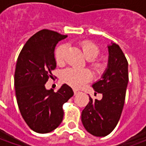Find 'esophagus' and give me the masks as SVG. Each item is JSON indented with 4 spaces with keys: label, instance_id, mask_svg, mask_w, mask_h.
<instances>
[{
    "label": "esophagus",
    "instance_id": "34e87169",
    "mask_svg": "<svg viewBox=\"0 0 146 146\" xmlns=\"http://www.w3.org/2000/svg\"><path fill=\"white\" fill-rule=\"evenodd\" d=\"M73 92H74V95H76V94H77V93H78V92H77V91H76V90H73Z\"/></svg>",
    "mask_w": 146,
    "mask_h": 146
}]
</instances>
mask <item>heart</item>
<instances>
[{"label":"heart","instance_id":"b5f03b06","mask_svg":"<svg viewBox=\"0 0 146 146\" xmlns=\"http://www.w3.org/2000/svg\"><path fill=\"white\" fill-rule=\"evenodd\" d=\"M79 47L86 59L91 61L90 66L96 72H101L103 70V63L99 61H94L98 57L100 50L96 44L89 40H82L78 42ZM66 51V45L60 44L54 50V59L58 64L63 63L65 53ZM91 74L88 70H78L76 69H67L62 73V81L74 88H79L81 86L89 80Z\"/></svg>","mask_w":146,"mask_h":146}]
</instances>
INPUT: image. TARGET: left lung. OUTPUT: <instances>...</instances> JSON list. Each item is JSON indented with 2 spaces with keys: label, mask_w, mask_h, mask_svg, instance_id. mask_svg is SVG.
Listing matches in <instances>:
<instances>
[{
  "label": "left lung",
  "mask_w": 146,
  "mask_h": 146,
  "mask_svg": "<svg viewBox=\"0 0 146 146\" xmlns=\"http://www.w3.org/2000/svg\"><path fill=\"white\" fill-rule=\"evenodd\" d=\"M108 66L102 79L92 87L101 93V100H92L81 113L84 128L94 136L105 137L116 127L122 113L128 83V62L118 44L108 46Z\"/></svg>",
  "instance_id": "8db88e82"
}]
</instances>
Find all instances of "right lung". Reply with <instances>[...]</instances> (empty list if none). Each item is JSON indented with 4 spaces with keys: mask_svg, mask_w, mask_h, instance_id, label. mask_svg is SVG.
<instances>
[{
    "mask_svg": "<svg viewBox=\"0 0 146 146\" xmlns=\"http://www.w3.org/2000/svg\"><path fill=\"white\" fill-rule=\"evenodd\" d=\"M66 37L55 31L40 30L27 40L18 57L15 72L17 103L27 125L36 133L57 128L63 119L62 106L73 95L66 84L57 92L45 88L56 67L55 46Z\"/></svg>",
    "mask_w": 146,
    "mask_h": 146,
    "instance_id": "obj_1",
    "label": "right lung"
}]
</instances>
